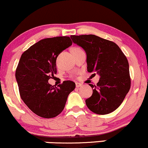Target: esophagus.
<instances>
[{
	"label": "esophagus",
	"instance_id": "1",
	"mask_svg": "<svg viewBox=\"0 0 148 148\" xmlns=\"http://www.w3.org/2000/svg\"><path fill=\"white\" fill-rule=\"evenodd\" d=\"M82 86V84H81V83H78V82H77L76 83V87L77 88H79V87H81Z\"/></svg>",
	"mask_w": 148,
	"mask_h": 148
}]
</instances>
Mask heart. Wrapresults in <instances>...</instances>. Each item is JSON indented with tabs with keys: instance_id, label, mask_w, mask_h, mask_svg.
<instances>
[{
	"instance_id": "1",
	"label": "heart",
	"mask_w": 148,
	"mask_h": 148,
	"mask_svg": "<svg viewBox=\"0 0 148 148\" xmlns=\"http://www.w3.org/2000/svg\"><path fill=\"white\" fill-rule=\"evenodd\" d=\"M77 49H79V48H74L73 50H77Z\"/></svg>"
}]
</instances>
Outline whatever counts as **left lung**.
Wrapping results in <instances>:
<instances>
[{
	"mask_svg": "<svg viewBox=\"0 0 148 148\" xmlns=\"http://www.w3.org/2000/svg\"><path fill=\"white\" fill-rule=\"evenodd\" d=\"M71 38L86 53L88 71L100 76L96 85L89 84L93 90L86 100L87 107L98 114L112 112L122 103L131 88L127 58L111 40L92 34L72 35Z\"/></svg>",
	"mask_w": 148,
	"mask_h": 148,
	"instance_id": "obj_1",
	"label": "left lung"
}]
</instances>
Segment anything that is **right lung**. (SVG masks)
Here are the masks:
<instances>
[{"label": "right lung", "mask_w": 148, "mask_h": 148, "mask_svg": "<svg viewBox=\"0 0 148 148\" xmlns=\"http://www.w3.org/2000/svg\"><path fill=\"white\" fill-rule=\"evenodd\" d=\"M72 45L69 36L44 38L22 53L15 71L19 95L28 108L43 118H53L64 110L75 83L64 81L54 87L48 80L56 74V59Z\"/></svg>", "instance_id": "obj_1"}]
</instances>
